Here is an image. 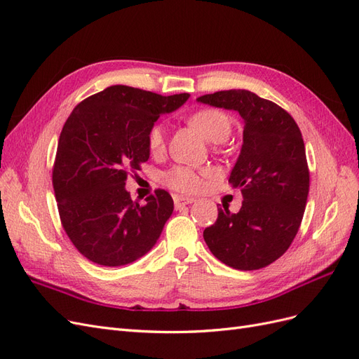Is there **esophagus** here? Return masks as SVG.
I'll return each instance as SVG.
<instances>
[{"label": "esophagus", "mask_w": 359, "mask_h": 359, "mask_svg": "<svg viewBox=\"0 0 359 359\" xmlns=\"http://www.w3.org/2000/svg\"><path fill=\"white\" fill-rule=\"evenodd\" d=\"M194 202V198H187V196H173V203H175V208H182V206L190 205Z\"/></svg>", "instance_id": "34e87169"}]
</instances>
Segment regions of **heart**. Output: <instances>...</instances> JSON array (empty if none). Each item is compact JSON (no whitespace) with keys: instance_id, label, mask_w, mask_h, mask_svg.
<instances>
[{"instance_id":"obj_1","label":"heart","mask_w":359,"mask_h":359,"mask_svg":"<svg viewBox=\"0 0 359 359\" xmlns=\"http://www.w3.org/2000/svg\"><path fill=\"white\" fill-rule=\"evenodd\" d=\"M190 124L198 132L212 144H222L231 136L232 121L224 112L219 109H202L194 112L189 118ZM165 136L166 130L163 126L157 124L151 127L148 133V147L151 153H161L165 149ZM201 173L187 166H173L161 175V181L173 190L193 193L201 187Z\"/></svg>"}]
</instances>
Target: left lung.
Returning <instances> with one entry per match:
<instances>
[{"mask_svg":"<svg viewBox=\"0 0 359 359\" xmlns=\"http://www.w3.org/2000/svg\"><path fill=\"white\" fill-rule=\"evenodd\" d=\"M196 100L235 111L244 121L243 147L229 177L231 186L241 189L243 206L235 214L220 208L203 240L227 266L265 268L289 248L306 210L310 173L299 127L280 106L247 90Z\"/></svg>","mask_w":359,"mask_h":359,"instance_id":"obj_1","label":"left lung"}]
</instances>
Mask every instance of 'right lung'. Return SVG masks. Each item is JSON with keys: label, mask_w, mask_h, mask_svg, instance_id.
<instances>
[{"label": "right lung", "mask_w": 359, "mask_h": 359, "mask_svg": "<svg viewBox=\"0 0 359 359\" xmlns=\"http://www.w3.org/2000/svg\"><path fill=\"white\" fill-rule=\"evenodd\" d=\"M189 97L112 85L67 118L52 182L64 231L91 262L123 266L156 245L173 212L170 194L156 190L142 205L130 198L126 181L149 158L148 133L158 116L177 111Z\"/></svg>", "instance_id": "obj_1"}]
</instances>
